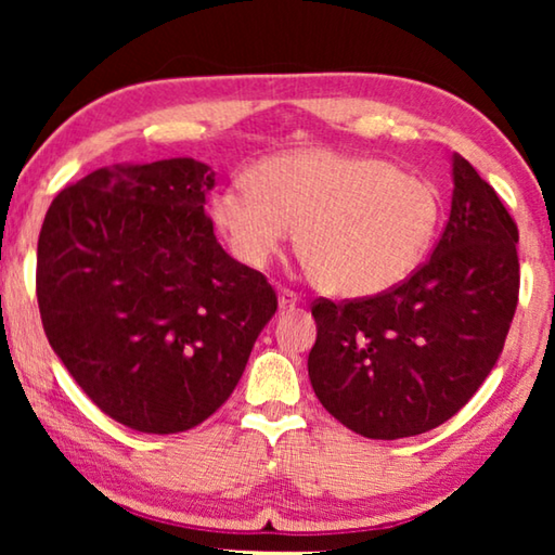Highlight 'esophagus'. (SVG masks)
<instances>
[{
    "instance_id": "34e87169",
    "label": "esophagus",
    "mask_w": 555,
    "mask_h": 555,
    "mask_svg": "<svg viewBox=\"0 0 555 555\" xmlns=\"http://www.w3.org/2000/svg\"><path fill=\"white\" fill-rule=\"evenodd\" d=\"M298 296L294 294V291H281V294H279V311L281 313H286V311H294V308L298 306Z\"/></svg>"
}]
</instances>
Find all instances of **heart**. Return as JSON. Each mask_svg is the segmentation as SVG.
I'll list each match as a JSON object with an SVG mask.
<instances>
[{
    "instance_id": "1",
    "label": "heart",
    "mask_w": 555,
    "mask_h": 555,
    "mask_svg": "<svg viewBox=\"0 0 555 555\" xmlns=\"http://www.w3.org/2000/svg\"><path fill=\"white\" fill-rule=\"evenodd\" d=\"M210 215L244 267H264L298 228V257L318 288L372 298L428 259L443 201L434 183L387 158L306 146L261 158L247 181L220 188Z\"/></svg>"
}]
</instances>
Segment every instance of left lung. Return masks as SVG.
<instances>
[{"instance_id": "8db88e82", "label": "left lung", "mask_w": 555, "mask_h": 555, "mask_svg": "<svg viewBox=\"0 0 555 555\" xmlns=\"http://www.w3.org/2000/svg\"><path fill=\"white\" fill-rule=\"evenodd\" d=\"M519 230L494 188L453 154V201L409 281L347 304L318 300L308 377L354 434L397 440L446 424L500 360L519 300Z\"/></svg>"}]
</instances>
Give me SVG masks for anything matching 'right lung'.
Wrapping results in <instances>:
<instances>
[{
	"label": "right lung",
	"instance_id": "1",
	"mask_svg": "<svg viewBox=\"0 0 555 555\" xmlns=\"http://www.w3.org/2000/svg\"><path fill=\"white\" fill-rule=\"evenodd\" d=\"M195 158L105 166L46 212L36 261L43 331L78 387L121 426L181 434L237 387L276 313L264 274L215 240Z\"/></svg>",
	"mask_w": 555,
	"mask_h": 555
}]
</instances>
